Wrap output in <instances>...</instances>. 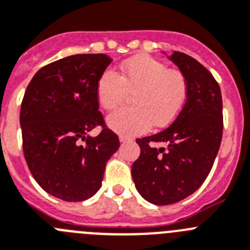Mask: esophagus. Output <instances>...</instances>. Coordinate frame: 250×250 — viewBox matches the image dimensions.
I'll return each instance as SVG.
<instances>
[{"mask_svg":"<svg viewBox=\"0 0 250 250\" xmlns=\"http://www.w3.org/2000/svg\"><path fill=\"white\" fill-rule=\"evenodd\" d=\"M120 141L122 142V143H127V142L133 141V138H130V137H125V136H120Z\"/></svg>","mask_w":250,"mask_h":250,"instance_id":"esophagus-1","label":"esophagus"}]
</instances>
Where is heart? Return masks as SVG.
<instances>
[{
  "label": "heart",
  "instance_id": "b5f03b06",
  "mask_svg": "<svg viewBox=\"0 0 250 250\" xmlns=\"http://www.w3.org/2000/svg\"><path fill=\"white\" fill-rule=\"evenodd\" d=\"M133 92V105L107 117L111 129L125 136L170 125L183 111L188 100V81L178 69H170L150 56H136L120 66V75L105 69L96 86V96L105 109H114Z\"/></svg>",
  "mask_w": 250,
  "mask_h": 250
}]
</instances>
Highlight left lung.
<instances>
[{
    "label": "left lung",
    "mask_w": 250,
    "mask_h": 250,
    "mask_svg": "<svg viewBox=\"0 0 250 250\" xmlns=\"http://www.w3.org/2000/svg\"><path fill=\"white\" fill-rule=\"evenodd\" d=\"M168 58L188 81V100L169 127L137 139L141 154L132 166L137 190L156 206L177 203L203 184L223 134L222 93L212 73L186 53L174 51ZM156 143L166 147L156 148Z\"/></svg>",
    "instance_id": "obj_1"
}]
</instances>
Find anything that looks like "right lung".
Returning <instances> with one entry per match:
<instances>
[{
	"mask_svg": "<svg viewBox=\"0 0 250 250\" xmlns=\"http://www.w3.org/2000/svg\"><path fill=\"white\" fill-rule=\"evenodd\" d=\"M111 62L102 53L68 56L42 67L24 92L20 113L24 159L42 189L62 201L96 194L105 163L120 148L96 96L98 78ZM97 125L101 133L89 136Z\"/></svg>",
	"mask_w": 250,
	"mask_h": 250,
	"instance_id": "obj_1",
	"label": "right lung"
}]
</instances>
